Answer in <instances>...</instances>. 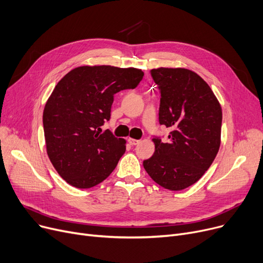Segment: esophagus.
I'll return each mask as SVG.
<instances>
[{"label":"esophagus","instance_id":"1","mask_svg":"<svg viewBox=\"0 0 263 263\" xmlns=\"http://www.w3.org/2000/svg\"><path fill=\"white\" fill-rule=\"evenodd\" d=\"M128 142H129V144H130V145H137V144H140V142H141V141H139V140H135V139H132V137H129V139H128Z\"/></svg>","mask_w":263,"mask_h":263}]
</instances>
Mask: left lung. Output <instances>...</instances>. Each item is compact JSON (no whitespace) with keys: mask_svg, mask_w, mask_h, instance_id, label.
I'll list each match as a JSON object with an SVG mask.
<instances>
[{"mask_svg":"<svg viewBox=\"0 0 263 263\" xmlns=\"http://www.w3.org/2000/svg\"><path fill=\"white\" fill-rule=\"evenodd\" d=\"M159 86V120L170 128V142L153 139L155 154L144 168L159 185L180 191L208 171L220 146L222 107L206 82L185 68L151 70Z\"/></svg>","mask_w":263,"mask_h":263,"instance_id":"1","label":"left lung"}]
</instances>
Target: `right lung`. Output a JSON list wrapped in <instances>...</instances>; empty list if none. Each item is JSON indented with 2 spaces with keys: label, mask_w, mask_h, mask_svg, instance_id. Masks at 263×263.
I'll return each mask as SVG.
<instances>
[{
  "label": "right lung",
  "mask_w": 263,
  "mask_h": 263,
  "mask_svg": "<svg viewBox=\"0 0 263 263\" xmlns=\"http://www.w3.org/2000/svg\"><path fill=\"white\" fill-rule=\"evenodd\" d=\"M144 77L137 68L81 66L55 86L43 121L48 157L70 185L89 189L110 175L126 151V140L101 126L110 118L114 95L135 88Z\"/></svg>",
  "instance_id": "1"
}]
</instances>
